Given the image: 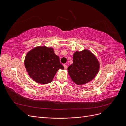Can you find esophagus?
<instances>
[{
    "label": "esophagus",
    "instance_id": "obj_1",
    "mask_svg": "<svg viewBox=\"0 0 126 126\" xmlns=\"http://www.w3.org/2000/svg\"><path fill=\"white\" fill-rule=\"evenodd\" d=\"M63 67H64V69H67V66L66 65V64H64Z\"/></svg>",
    "mask_w": 126,
    "mask_h": 126
}]
</instances>
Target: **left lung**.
Segmentation results:
<instances>
[{"label": "left lung", "instance_id": "1", "mask_svg": "<svg viewBox=\"0 0 126 126\" xmlns=\"http://www.w3.org/2000/svg\"><path fill=\"white\" fill-rule=\"evenodd\" d=\"M99 70V63L96 57L87 49L76 51L73 63L68 68L72 80L78 85L86 84L96 77Z\"/></svg>", "mask_w": 126, "mask_h": 126}]
</instances>
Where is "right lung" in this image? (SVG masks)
<instances>
[{"mask_svg": "<svg viewBox=\"0 0 126 126\" xmlns=\"http://www.w3.org/2000/svg\"><path fill=\"white\" fill-rule=\"evenodd\" d=\"M25 66L29 77L41 84L51 82L57 71L64 69L53 48L46 46L36 47L29 51L25 57Z\"/></svg>", "mask_w": 126, "mask_h": 126, "instance_id": "add662e5", "label": "right lung"}]
</instances>
